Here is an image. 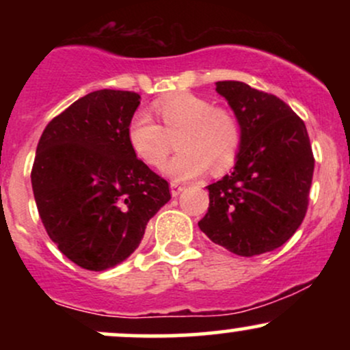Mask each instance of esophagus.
Here are the masks:
<instances>
[{"label":"esophagus","instance_id":"1","mask_svg":"<svg viewBox=\"0 0 350 350\" xmlns=\"http://www.w3.org/2000/svg\"><path fill=\"white\" fill-rule=\"evenodd\" d=\"M184 191V186L183 184H178V183H171V194L172 198H178L180 192Z\"/></svg>","mask_w":350,"mask_h":350}]
</instances>
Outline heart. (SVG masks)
I'll use <instances>...</instances> for the list:
<instances>
[{"label":"heart","mask_w":350,"mask_h":350,"mask_svg":"<svg viewBox=\"0 0 350 350\" xmlns=\"http://www.w3.org/2000/svg\"><path fill=\"white\" fill-rule=\"evenodd\" d=\"M152 110L163 126L144 111L136 113L128 124V143L146 166L159 167L166 161L176 135L179 151L164 166L170 178H198L207 166L224 171L234 164L240 148V126L230 110L212 105L191 92L156 100Z\"/></svg>","instance_id":"1"}]
</instances>
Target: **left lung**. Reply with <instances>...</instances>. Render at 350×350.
<instances>
[{
	"mask_svg": "<svg viewBox=\"0 0 350 350\" xmlns=\"http://www.w3.org/2000/svg\"><path fill=\"white\" fill-rule=\"evenodd\" d=\"M215 90L242 136L234 171L207 186L199 227L235 255H262L288 242L306 215L314 172L306 124L283 100L243 82L224 80Z\"/></svg>",
	"mask_w": 350,
	"mask_h": 350,
	"instance_id": "obj_1",
	"label": "left lung"
}]
</instances>
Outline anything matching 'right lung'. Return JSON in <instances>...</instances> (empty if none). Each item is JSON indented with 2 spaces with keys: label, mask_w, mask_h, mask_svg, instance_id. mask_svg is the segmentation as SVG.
<instances>
[{
  "label": "right lung",
  "mask_w": 350,
  "mask_h": 350,
  "mask_svg": "<svg viewBox=\"0 0 350 350\" xmlns=\"http://www.w3.org/2000/svg\"><path fill=\"white\" fill-rule=\"evenodd\" d=\"M139 98L128 90L92 92L52 118L38 143L31 183L39 215L59 250L85 270L126 260L171 199L167 180L128 143Z\"/></svg>",
  "instance_id": "right-lung-1"
}]
</instances>
